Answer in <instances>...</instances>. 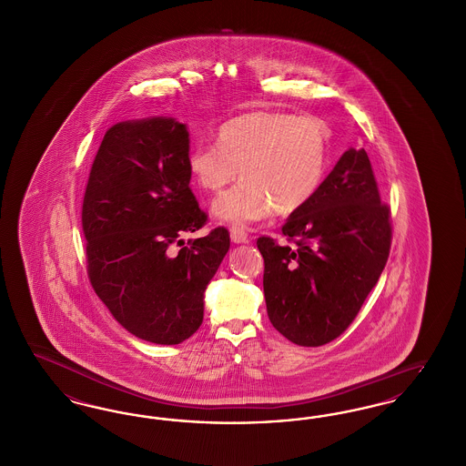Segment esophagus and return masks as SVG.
I'll list each match as a JSON object with an SVG mask.
<instances>
[{
    "mask_svg": "<svg viewBox=\"0 0 466 466\" xmlns=\"http://www.w3.org/2000/svg\"><path fill=\"white\" fill-rule=\"evenodd\" d=\"M230 239H232V243L243 244L248 241V234L243 227L234 225V227H230Z\"/></svg>",
    "mask_w": 466,
    "mask_h": 466,
    "instance_id": "obj_1",
    "label": "esophagus"
}]
</instances>
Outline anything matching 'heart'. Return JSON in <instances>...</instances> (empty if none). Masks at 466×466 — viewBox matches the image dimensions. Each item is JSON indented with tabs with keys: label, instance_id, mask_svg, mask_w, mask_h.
Masks as SVG:
<instances>
[{
	"label": "heart",
	"instance_id": "b5f03b06",
	"mask_svg": "<svg viewBox=\"0 0 466 466\" xmlns=\"http://www.w3.org/2000/svg\"><path fill=\"white\" fill-rule=\"evenodd\" d=\"M330 136L314 116L253 111L223 124L218 145L188 154V171L200 188L218 194L238 173L243 181L213 204L227 223L258 222L299 211L309 202L329 169Z\"/></svg>",
	"mask_w": 466,
	"mask_h": 466
}]
</instances>
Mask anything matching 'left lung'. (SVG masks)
I'll return each instance as SVG.
<instances>
[{
	"mask_svg": "<svg viewBox=\"0 0 466 466\" xmlns=\"http://www.w3.org/2000/svg\"><path fill=\"white\" fill-rule=\"evenodd\" d=\"M283 234L295 244L257 241L268 319L293 344L323 346L351 325L390 255V209L363 148L342 154Z\"/></svg>",
	"mask_w": 466,
	"mask_h": 466,
	"instance_id": "1",
	"label": "left lung"
}]
</instances>
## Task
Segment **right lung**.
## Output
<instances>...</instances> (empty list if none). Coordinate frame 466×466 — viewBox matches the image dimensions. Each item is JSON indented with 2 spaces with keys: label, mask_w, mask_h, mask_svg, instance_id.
Masks as SVG:
<instances>
[{
  "label": "right lung",
  "mask_w": 466,
  "mask_h": 466,
  "mask_svg": "<svg viewBox=\"0 0 466 466\" xmlns=\"http://www.w3.org/2000/svg\"><path fill=\"white\" fill-rule=\"evenodd\" d=\"M188 154L177 118L111 126L82 209L92 289L127 332L164 346L198 332L204 291L230 248L223 227L183 241L208 218L188 187Z\"/></svg>",
  "instance_id": "1"
}]
</instances>
